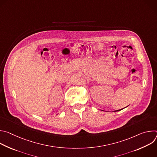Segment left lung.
<instances>
[{"label": "left lung", "mask_w": 157, "mask_h": 157, "mask_svg": "<svg viewBox=\"0 0 157 157\" xmlns=\"http://www.w3.org/2000/svg\"><path fill=\"white\" fill-rule=\"evenodd\" d=\"M122 110V109H120V110H116V111H119V110ZM115 111V112H116Z\"/></svg>", "instance_id": "1"}]
</instances>
